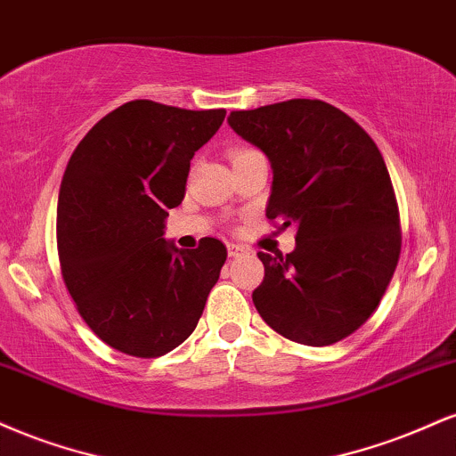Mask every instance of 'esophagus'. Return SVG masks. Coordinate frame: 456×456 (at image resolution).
Masks as SVG:
<instances>
[{
    "label": "esophagus",
    "instance_id": "esophagus-1",
    "mask_svg": "<svg viewBox=\"0 0 456 456\" xmlns=\"http://www.w3.org/2000/svg\"><path fill=\"white\" fill-rule=\"evenodd\" d=\"M243 254H248V248H245V245H237V243L228 245L230 258H239V256H243Z\"/></svg>",
    "mask_w": 456,
    "mask_h": 456
}]
</instances>
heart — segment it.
I'll use <instances>...</instances> for the list:
<instances>
[{
	"instance_id": "heart-1",
	"label": "heart",
	"mask_w": 456,
	"mask_h": 456,
	"mask_svg": "<svg viewBox=\"0 0 456 456\" xmlns=\"http://www.w3.org/2000/svg\"><path fill=\"white\" fill-rule=\"evenodd\" d=\"M245 151H249V147H234L232 151H230V159H232V158H237V155L245 153Z\"/></svg>"
}]
</instances>
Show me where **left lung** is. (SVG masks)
Instances as JSON below:
<instances>
[{
  "mask_svg": "<svg viewBox=\"0 0 456 456\" xmlns=\"http://www.w3.org/2000/svg\"><path fill=\"white\" fill-rule=\"evenodd\" d=\"M228 123L271 159L269 222L297 226L292 254L258 251L256 309L297 344L346 339L378 309L401 254L397 198L378 144L322 100L232 110Z\"/></svg>",
  "mask_w": 456,
  "mask_h": 456,
  "instance_id": "8db88e82",
  "label": "left lung"
}]
</instances>
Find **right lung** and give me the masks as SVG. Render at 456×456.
Returning <instances> with one entry per match:
<instances>
[{
  "label": "right lung",
  "instance_id": "1",
  "mask_svg": "<svg viewBox=\"0 0 456 456\" xmlns=\"http://www.w3.org/2000/svg\"><path fill=\"white\" fill-rule=\"evenodd\" d=\"M226 110L134 100L95 123L74 149L57 202L61 277L80 318L123 354L158 358L194 333L226 245L164 240L185 196L190 159Z\"/></svg>",
  "mask_w": 456,
  "mask_h": 456
}]
</instances>
